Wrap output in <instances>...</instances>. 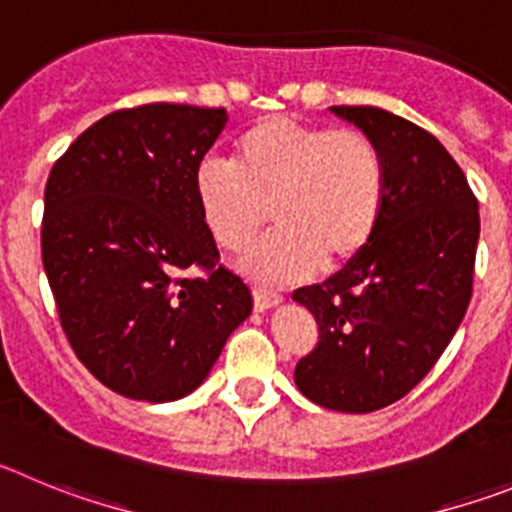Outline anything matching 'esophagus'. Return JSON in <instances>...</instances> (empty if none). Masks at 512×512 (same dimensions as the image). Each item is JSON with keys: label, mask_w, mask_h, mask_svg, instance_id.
<instances>
[{"label": "esophagus", "mask_w": 512, "mask_h": 512, "mask_svg": "<svg viewBox=\"0 0 512 512\" xmlns=\"http://www.w3.org/2000/svg\"><path fill=\"white\" fill-rule=\"evenodd\" d=\"M252 298H255V308L257 311H267V308L278 306L283 301L278 290H270V288H262V285H255L252 288Z\"/></svg>", "instance_id": "34e87169"}]
</instances>
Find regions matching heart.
I'll use <instances>...</instances> for the list:
<instances>
[{
  "mask_svg": "<svg viewBox=\"0 0 512 512\" xmlns=\"http://www.w3.org/2000/svg\"><path fill=\"white\" fill-rule=\"evenodd\" d=\"M385 193V158L367 132L285 117L252 124L232 163L206 158L196 170L201 219L222 250L245 252L273 216V237L245 260L270 283L357 257L377 232Z\"/></svg>",
  "mask_w": 512,
  "mask_h": 512,
  "instance_id": "obj_1",
  "label": "heart"
}]
</instances>
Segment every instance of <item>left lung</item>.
I'll return each mask as SVG.
<instances>
[{
    "instance_id": "1",
    "label": "left lung",
    "mask_w": 512,
    "mask_h": 512,
    "mask_svg": "<svg viewBox=\"0 0 512 512\" xmlns=\"http://www.w3.org/2000/svg\"><path fill=\"white\" fill-rule=\"evenodd\" d=\"M331 112L380 145L388 193L370 245L326 283L293 293L319 326L296 385L331 411L372 413L411 393L462 324L480 211L431 132L380 107Z\"/></svg>"
}]
</instances>
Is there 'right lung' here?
<instances>
[{
    "label": "right lung",
    "mask_w": 512,
    "mask_h": 512,
    "mask_svg": "<svg viewBox=\"0 0 512 512\" xmlns=\"http://www.w3.org/2000/svg\"><path fill=\"white\" fill-rule=\"evenodd\" d=\"M227 109L155 101L101 117L55 160L40 242L58 319L86 370L132 400L196 390L250 316L219 262L196 170ZM188 266L196 276H183Z\"/></svg>",
    "instance_id": "add662e5"
}]
</instances>
